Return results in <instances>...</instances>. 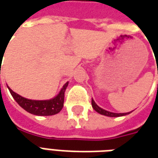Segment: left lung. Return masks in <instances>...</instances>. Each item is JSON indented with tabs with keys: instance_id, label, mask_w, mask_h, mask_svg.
Masks as SVG:
<instances>
[{
	"instance_id": "8db88e82",
	"label": "left lung",
	"mask_w": 158,
	"mask_h": 158,
	"mask_svg": "<svg viewBox=\"0 0 158 158\" xmlns=\"http://www.w3.org/2000/svg\"><path fill=\"white\" fill-rule=\"evenodd\" d=\"M91 105H92V107L95 109V111H96L97 113L102 114V115H105V116L107 117H121V116H125L127 114H129L131 113H111V112H108V111H106V110L101 108L100 106H98L96 105V103L94 102V100H91Z\"/></svg>"
}]
</instances>
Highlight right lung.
<instances>
[{"label":"right lung","mask_w":158,"mask_h":158,"mask_svg":"<svg viewBox=\"0 0 158 158\" xmlns=\"http://www.w3.org/2000/svg\"><path fill=\"white\" fill-rule=\"evenodd\" d=\"M68 85L69 82H67L63 85L61 91L56 97L45 101L27 99L14 92L8 86L7 87L11 95L18 104L28 113L37 116H52L58 113L62 109L64 102V93Z\"/></svg>","instance_id":"right-lung-1"}]
</instances>
